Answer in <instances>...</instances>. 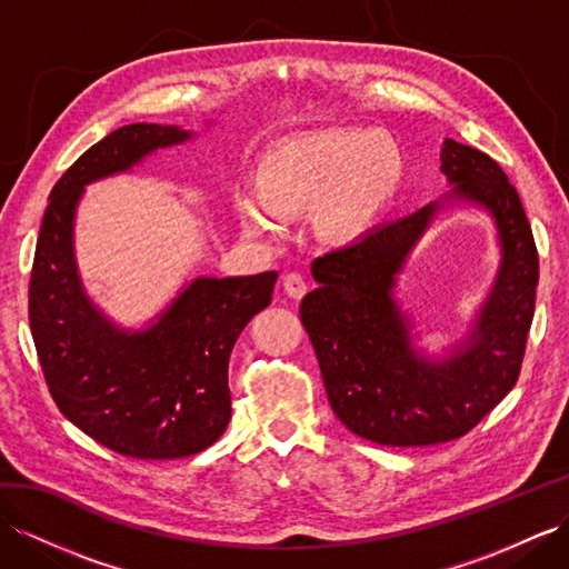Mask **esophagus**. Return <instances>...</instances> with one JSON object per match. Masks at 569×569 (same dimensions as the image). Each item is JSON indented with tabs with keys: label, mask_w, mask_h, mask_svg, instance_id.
Wrapping results in <instances>:
<instances>
[{
	"label": "esophagus",
	"mask_w": 569,
	"mask_h": 569,
	"mask_svg": "<svg viewBox=\"0 0 569 569\" xmlns=\"http://www.w3.org/2000/svg\"><path fill=\"white\" fill-rule=\"evenodd\" d=\"M283 288H286V293L290 298L300 300L305 293H308V281H305L300 273H286L283 276Z\"/></svg>",
	"instance_id": "1"
}]
</instances>
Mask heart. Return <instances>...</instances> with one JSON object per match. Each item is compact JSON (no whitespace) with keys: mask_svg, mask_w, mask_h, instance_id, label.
Here are the masks:
<instances>
[{"mask_svg":"<svg viewBox=\"0 0 569 569\" xmlns=\"http://www.w3.org/2000/svg\"><path fill=\"white\" fill-rule=\"evenodd\" d=\"M403 174L401 146L366 129H333L273 146L257 166L259 197L238 199L252 236H279L281 218L317 211L327 240L351 242L370 230Z\"/></svg>","mask_w":569,"mask_h":569,"instance_id":"b5f03b06","label":"heart"}]
</instances>
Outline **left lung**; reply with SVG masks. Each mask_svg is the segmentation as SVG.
Wrapping results in <instances>:
<instances>
[{"mask_svg":"<svg viewBox=\"0 0 569 569\" xmlns=\"http://www.w3.org/2000/svg\"><path fill=\"white\" fill-rule=\"evenodd\" d=\"M442 172L455 184L445 198L483 206L503 247L499 279L455 355L445 361L418 355L393 300L396 273L441 201L317 257L319 288L300 305L333 413L385 447L440 445L476 428L517 385L527 351L538 252L517 189L488 153L451 139L442 146Z\"/></svg>","mask_w":569,"mask_h":569,"instance_id":"8db88e82","label":"left lung"}]
</instances>
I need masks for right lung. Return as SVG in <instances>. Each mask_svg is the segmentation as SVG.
Returning a JSON list of instances; mask_svg holds the SVG:
<instances>
[{
    "mask_svg": "<svg viewBox=\"0 0 569 569\" xmlns=\"http://www.w3.org/2000/svg\"><path fill=\"white\" fill-rule=\"evenodd\" d=\"M189 137L180 127L139 122L79 156L50 192L28 286L31 333L57 409L96 442L132 459L192 457L223 435L232 346L269 308L279 276L194 279L143 331L118 329L86 296L74 261L83 187Z\"/></svg>",
    "mask_w": 569,
    "mask_h": 569,
    "instance_id": "add662e5",
    "label": "right lung"
}]
</instances>
